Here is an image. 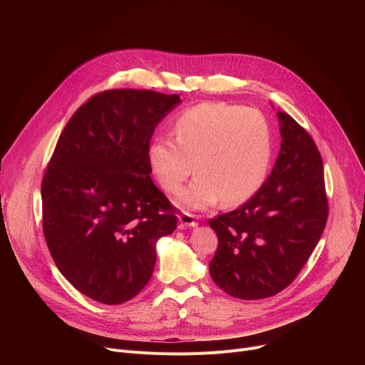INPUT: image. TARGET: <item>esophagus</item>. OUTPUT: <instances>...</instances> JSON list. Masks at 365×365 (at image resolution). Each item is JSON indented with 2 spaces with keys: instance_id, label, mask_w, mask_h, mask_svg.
Wrapping results in <instances>:
<instances>
[{
  "instance_id": "obj_1",
  "label": "esophagus",
  "mask_w": 365,
  "mask_h": 365,
  "mask_svg": "<svg viewBox=\"0 0 365 365\" xmlns=\"http://www.w3.org/2000/svg\"><path fill=\"white\" fill-rule=\"evenodd\" d=\"M179 222L183 225V226H187V227H195V226H198V222H197V219H195V216L194 215H190V213H180L179 216Z\"/></svg>"
}]
</instances>
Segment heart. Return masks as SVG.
Listing matches in <instances>:
<instances>
[{"label": "heart", "mask_w": 365, "mask_h": 365, "mask_svg": "<svg viewBox=\"0 0 365 365\" xmlns=\"http://www.w3.org/2000/svg\"><path fill=\"white\" fill-rule=\"evenodd\" d=\"M175 139L160 136L148 148L152 175L168 194L183 189L178 204L205 210L223 201L238 205L263 185L272 158V131L257 109L204 102L183 110L173 127Z\"/></svg>", "instance_id": "heart-1"}]
</instances>
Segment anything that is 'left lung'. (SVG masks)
<instances>
[{
	"label": "left lung",
	"mask_w": 365,
	"mask_h": 365,
	"mask_svg": "<svg viewBox=\"0 0 365 365\" xmlns=\"http://www.w3.org/2000/svg\"><path fill=\"white\" fill-rule=\"evenodd\" d=\"M281 148L269 178L244 205L210 220L219 238L210 275L229 296L257 300L289 287L327 223L324 168L312 138L277 112Z\"/></svg>",
	"instance_id": "8db88e82"
}]
</instances>
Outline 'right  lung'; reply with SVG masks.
<instances>
[{"label":"right lung","mask_w":365,"mask_h":365,"mask_svg":"<svg viewBox=\"0 0 365 365\" xmlns=\"http://www.w3.org/2000/svg\"><path fill=\"white\" fill-rule=\"evenodd\" d=\"M179 94L108 90L76 109L41 186L43 229L61 274L87 297L120 304L148 284L157 242L178 225L153 185L148 148Z\"/></svg>","instance_id":"right-lung-1"}]
</instances>
